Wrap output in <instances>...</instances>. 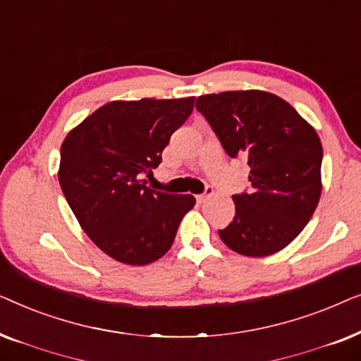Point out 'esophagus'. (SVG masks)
<instances>
[{
  "label": "esophagus",
  "mask_w": 361,
  "mask_h": 361,
  "mask_svg": "<svg viewBox=\"0 0 361 361\" xmlns=\"http://www.w3.org/2000/svg\"><path fill=\"white\" fill-rule=\"evenodd\" d=\"M212 195H214V190H212L210 187H209V189H207L205 194H199V195H195V199H197V202H199V204H202V202H205L207 199H210Z\"/></svg>",
  "instance_id": "obj_1"
}]
</instances>
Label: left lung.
I'll return each instance as SVG.
<instances>
[{"label":"left lung","instance_id":"obj_1","mask_svg":"<svg viewBox=\"0 0 361 361\" xmlns=\"http://www.w3.org/2000/svg\"><path fill=\"white\" fill-rule=\"evenodd\" d=\"M195 108L230 157L248 159L251 190L233 195V221L219 235L230 250L263 258L286 248L317 209L322 145L312 126L274 93L202 95Z\"/></svg>","mask_w":361,"mask_h":361}]
</instances>
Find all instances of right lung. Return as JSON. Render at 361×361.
Listing matches in <instances>:
<instances>
[{
    "label": "right lung",
    "mask_w": 361,
    "mask_h": 361,
    "mask_svg": "<svg viewBox=\"0 0 361 361\" xmlns=\"http://www.w3.org/2000/svg\"><path fill=\"white\" fill-rule=\"evenodd\" d=\"M195 97L110 102L87 116L61 147L59 182L82 230L110 258L149 264L174 243L194 209L192 195L152 190L171 135L194 110Z\"/></svg>",
    "instance_id": "right-lung-1"
}]
</instances>
